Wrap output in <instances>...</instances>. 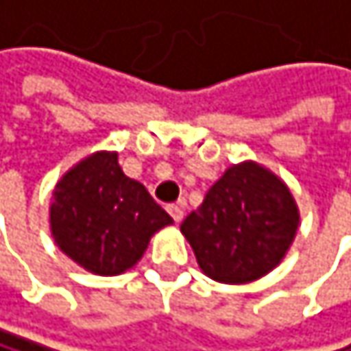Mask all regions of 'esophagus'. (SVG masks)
<instances>
[{
  "instance_id": "34e87169",
  "label": "esophagus",
  "mask_w": 351,
  "mask_h": 351,
  "mask_svg": "<svg viewBox=\"0 0 351 351\" xmlns=\"http://www.w3.org/2000/svg\"><path fill=\"white\" fill-rule=\"evenodd\" d=\"M168 213L174 219V223H181L183 221V206L181 204H170L168 206Z\"/></svg>"
}]
</instances>
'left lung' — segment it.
<instances>
[{
  "mask_svg": "<svg viewBox=\"0 0 351 351\" xmlns=\"http://www.w3.org/2000/svg\"><path fill=\"white\" fill-rule=\"evenodd\" d=\"M297 229L299 208L289 187L254 162L227 168L181 223L199 269L225 285L269 274L285 259Z\"/></svg>",
  "mask_w": 351,
  "mask_h": 351,
  "instance_id": "obj_1",
  "label": "left lung"
}]
</instances>
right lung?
Returning a JSON list of instances; mask_svg holds the SVG:
<instances>
[{"label":"right lung","mask_w":351,"mask_h":351,"mask_svg":"<svg viewBox=\"0 0 351 351\" xmlns=\"http://www.w3.org/2000/svg\"><path fill=\"white\" fill-rule=\"evenodd\" d=\"M172 223L138 181L97 152L62 174L52 191L50 229L56 246L84 269L117 276L143 257L152 236Z\"/></svg>","instance_id":"obj_1"}]
</instances>
